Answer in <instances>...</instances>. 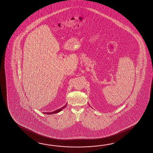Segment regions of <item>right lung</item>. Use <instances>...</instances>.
I'll return each mask as SVG.
<instances>
[{"label":"right lung","instance_id":"add662e5","mask_svg":"<svg viewBox=\"0 0 153 153\" xmlns=\"http://www.w3.org/2000/svg\"><path fill=\"white\" fill-rule=\"evenodd\" d=\"M66 106H67V103L65 104V106H63V107L61 108H59V109H57V110H56L55 111H52V112H44L43 113L44 114H55V113H59V111H62V109H63L65 108L66 107Z\"/></svg>","mask_w":153,"mask_h":153}]
</instances>
